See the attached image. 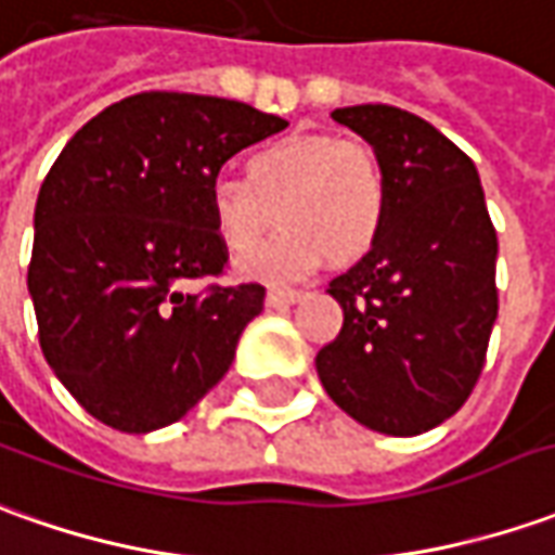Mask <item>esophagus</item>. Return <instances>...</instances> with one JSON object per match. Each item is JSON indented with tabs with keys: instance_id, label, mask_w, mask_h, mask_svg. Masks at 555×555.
<instances>
[{
	"instance_id": "34e87169",
	"label": "esophagus",
	"mask_w": 555,
	"mask_h": 555,
	"mask_svg": "<svg viewBox=\"0 0 555 555\" xmlns=\"http://www.w3.org/2000/svg\"><path fill=\"white\" fill-rule=\"evenodd\" d=\"M300 297H304V292H297V288H270L267 292V307H292Z\"/></svg>"
}]
</instances>
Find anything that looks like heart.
Returning a JSON list of instances; mask_svg holds the SVG:
<instances>
[{
    "mask_svg": "<svg viewBox=\"0 0 555 555\" xmlns=\"http://www.w3.org/2000/svg\"><path fill=\"white\" fill-rule=\"evenodd\" d=\"M276 209L285 230L240 263L246 279H307L327 251L334 261H356L386 224V169L367 142L294 133L255 151L246 179H215L209 188L215 236L233 255L261 243Z\"/></svg>",
    "mask_w": 555,
    "mask_h": 555,
    "instance_id": "obj_1",
    "label": "heart"
}]
</instances>
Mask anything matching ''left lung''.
Listing matches in <instances>:
<instances>
[{
  "mask_svg": "<svg viewBox=\"0 0 555 555\" xmlns=\"http://www.w3.org/2000/svg\"><path fill=\"white\" fill-rule=\"evenodd\" d=\"M331 118L373 145L388 212L371 251L327 285L343 327L315 356L319 379L373 431L422 435L480 379L499 315V236L474 160L428 120L383 103Z\"/></svg>",
  "mask_w": 555,
  "mask_h": 555,
  "instance_id": "left-lung-1",
  "label": "left lung"
}]
</instances>
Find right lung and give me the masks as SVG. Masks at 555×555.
I'll use <instances>...</instances> for the list:
<instances>
[{"label": "right lung", "instance_id": "add662e5", "mask_svg": "<svg viewBox=\"0 0 555 555\" xmlns=\"http://www.w3.org/2000/svg\"><path fill=\"white\" fill-rule=\"evenodd\" d=\"M288 120L236 100L149 90L103 108L60 151L36 203L26 285L41 352L115 431L182 420L228 373L263 285H221L209 188ZM206 278L203 293L181 288Z\"/></svg>", "mask_w": 555, "mask_h": 555}]
</instances>
